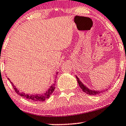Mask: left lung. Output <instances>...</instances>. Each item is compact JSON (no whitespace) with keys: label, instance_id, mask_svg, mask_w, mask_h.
Masks as SVG:
<instances>
[{"label":"left lung","instance_id":"8db88e82","mask_svg":"<svg viewBox=\"0 0 126 126\" xmlns=\"http://www.w3.org/2000/svg\"><path fill=\"white\" fill-rule=\"evenodd\" d=\"M76 78L77 80V82L79 83V86H80V87L81 88V89H82L83 92L87 93V94H90V95H95V94H100V93L103 92V91H105L104 90L99 91H93V90H91V89H89V88H88L87 87H86L82 83V82L80 80V79H79L78 77H77V76H76Z\"/></svg>","mask_w":126,"mask_h":126}]
</instances>
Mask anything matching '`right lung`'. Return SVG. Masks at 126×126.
Here are the masks:
<instances>
[{
	"instance_id": "right-lung-1",
	"label": "right lung",
	"mask_w": 126,
	"mask_h": 126,
	"mask_svg": "<svg viewBox=\"0 0 126 126\" xmlns=\"http://www.w3.org/2000/svg\"><path fill=\"white\" fill-rule=\"evenodd\" d=\"M58 73V72H57L56 75H57ZM56 77H57V75H56ZM8 79L11 82V83L12 84V85H13L14 89L15 92H16L17 94L24 98H26V99L30 100L35 101V102H38V101H43L45 100H47V99H49V98L50 97V95L52 94V93L53 92V91H54V89H55V84H53L51 85V87H50V88L48 89V90L46 91L45 93H44V94H25V93H24V92H19V91H18V89L15 87V85H14L13 82H12L10 80V79L8 78Z\"/></svg>"
}]
</instances>
